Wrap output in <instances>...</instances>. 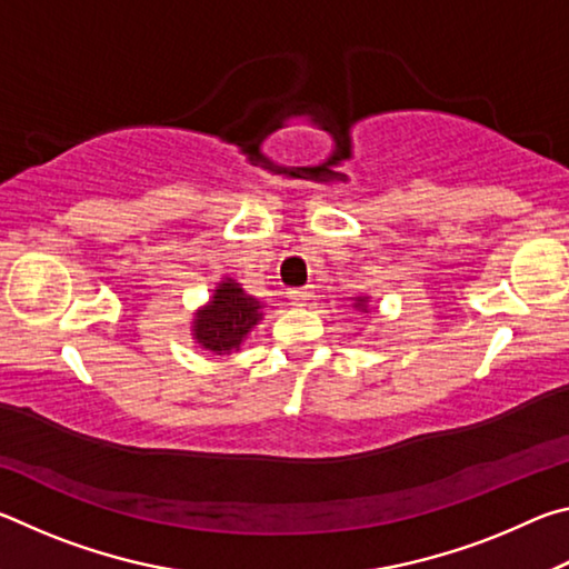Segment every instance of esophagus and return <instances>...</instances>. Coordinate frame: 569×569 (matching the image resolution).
Returning a JSON list of instances; mask_svg holds the SVG:
<instances>
[{
  "label": "esophagus",
  "mask_w": 569,
  "mask_h": 569,
  "mask_svg": "<svg viewBox=\"0 0 569 569\" xmlns=\"http://www.w3.org/2000/svg\"><path fill=\"white\" fill-rule=\"evenodd\" d=\"M288 298L293 306H306L313 298V291L311 288H293V291H288Z\"/></svg>",
  "instance_id": "1"
}]
</instances>
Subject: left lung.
Segmentation results:
<instances>
[{"label":"left lung","instance_id":"1","mask_svg":"<svg viewBox=\"0 0 569 569\" xmlns=\"http://www.w3.org/2000/svg\"><path fill=\"white\" fill-rule=\"evenodd\" d=\"M356 306H359L361 311H366V306H363V298H359V303H356Z\"/></svg>","mask_w":569,"mask_h":569}]
</instances>
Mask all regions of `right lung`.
<instances>
[{
    "label": "right lung",
    "instance_id": "1",
    "mask_svg": "<svg viewBox=\"0 0 569 569\" xmlns=\"http://www.w3.org/2000/svg\"><path fill=\"white\" fill-rule=\"evenodd\" d=\"M261 303L243 293V288L226 281L216 288L213 301L198 313L196 339L208 351L228 353L240 346L248 331L261 321Z\"/></svg>",
    "mask_w": 569,
    "mask_h": 569
}]
</instances>
